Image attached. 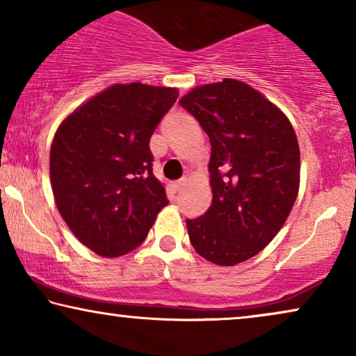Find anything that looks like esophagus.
<instances>
[{
	"label": "esophagus",
	"mask_w": 356,
	"mask_h": 356,
	"mask_svg": "<svg viewBox=\"0 0 356 356\" xmlns=\"http://www.w3.org/2000/svg\"><path fill=\"white\" fill-rule=\"evenodd\" d=\"M186 183H188V178H181V179H178V181L172 183L173 191H181V189L186 186Z\"/></svg>",
	"instance_id": "esophagus-1"
}]
</instances>
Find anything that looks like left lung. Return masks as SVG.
Masks as SVG:
<instances>
[{
  "instance_id": "left-lung-1",
  "label": "left lung",
  "mask_w": 356,
  "mask_h": 356,
  "mask_svg": "<svg viewBox=\"0 0 356 356\" xmlns=\"http://www.w3.org/2000/svg\"><path fill=\"white\" fill-rule=\"evenodd\" d=\"M211 140L212 204L186 220L204 259L235 266L256 256L289 218L300 189V145L290 120L238 79L194 87L179 99Z\"/></svg>"
}]
</instances>
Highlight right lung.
Masks as SVG:
<instances>
[{"label":"right lung","instance_id":"add662e5","mask_svg":"<svg viewBox=\"0 0 356 356\" xmlns=\"http://www.w3.org/2000/svg\"><path fill=\"white\" fill-rule=\"evenodd\" d=\"M177 99V87L113 84L58 126L50 149L53 197L74 236L99 256L136 250L168 204L152 173L149 140Z\"/></svg>","mask_w":356,"mask_h":356}]
</instances>
